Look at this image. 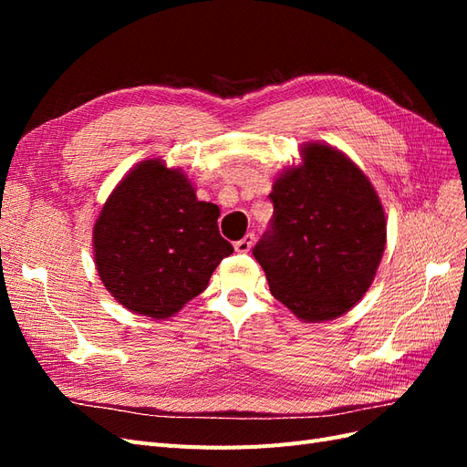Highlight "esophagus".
<instances>
[{
    "instance_id": "obj_1",
    "label": "esophagus",
    "mask_w": 467,
    "mask_h": 467,
    "mask_svg": "<svg viewBox=\"0 0 467 467\" xmlns=\"http://www.w3.org/2000/svg\"><path fill=\"white\" fill-rule=\"evenodd\" d=\"M253 242H255V234H247L239 239V242H235L234 247L237 253H247L253 247Z\"/></svg>"
}]
</instances>
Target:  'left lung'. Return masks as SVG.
Returning <instances> with one entry per match:
<instances>
[{"mask_svg": "<svg viewBox=\"0 0 467 467\" xmlns=\"http://www.w3.org/2000/svg\"><path fill=\"white\" fill-rule=\"evenodd\" d=\"M275 212L253 255L271 294L306 323L347 314L370 288L386 247V214L360 167L307 142L302 163L268 194Z\"/></svg>", "mask_w": 467, "mask_h": 467, "instance_id": "1", "label": "left lung"}]
</instances>
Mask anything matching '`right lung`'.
Listing matches in <instances>:
<instances>
[{"mask_svg": "<svg viewBox=\"0 0 467 467\" xmlns=\"http://www.w3.org/2000/svg\"><path fill=\"white\" fill-rule=\"evenodd\" d=\"M218 216L220 208L196 199L181 169L144 160L110 192L93 225L99 278L134 314L175 316L234 253Z\"/></svg>", "mask_w": 467, "mask_h": 467, "instance_id": "add662e5", "label": "right lung"}]
</instances>
